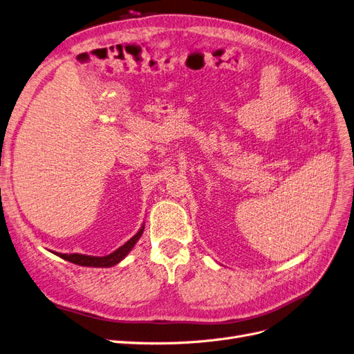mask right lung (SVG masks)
Returning <instances> with one entry per match:
<instances>
[{"label": "right lung", "instance_id": "right-lung-1", "mask_svg": "<svg viewBox=\"0 0 354 354\" xmlns=\"http://www.w3.org/2000/svg\"><path fill=\"white\" fill-rule=\"evenodd\" d=\"M144 225L140 227V230L138 231V233L127 240L126 243L123 246H120L117 250H114L113 254L109 255H105V257H92V255H83V254H59V252H53L55 255L60 257L65 261H69L73 262V264H77V266H82V267H113V266H117L120 261H123L130 250L133 249V246L136 245V241L140 239V236H142L144 233Z\"/></svg>", "mask_w": 354, "mask_h": 354}]
</instances>
